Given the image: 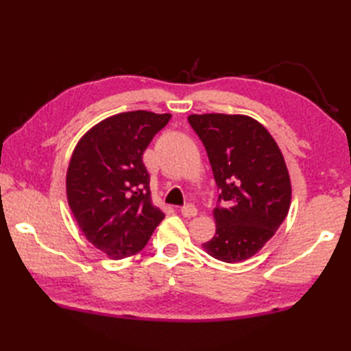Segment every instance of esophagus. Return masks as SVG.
<instances>
[{
    "mask_svg": "<svg viewBox=\"0 0 351 351\" xmlns=\"http://www.w3.org/2000/svg\"><path fill=\"white\" fill-rule=\"evenodd\" d=\"M181 214L184 217L191 219V217H196L197 215V208L195 205H185L181 208Z\"/></svg>",
    "mask_w": 351,
    "mask_h": 351,
    "instance_id": "1",
    "label": "esophagus"
}]
</instances>
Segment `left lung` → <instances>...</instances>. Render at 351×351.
I'll use <instances>...</instances> for the list:
<instances>
[{
    "instance_id": "left-lung-1",
    "label": "left lung",
    "mask_w": 351,
    "mask_h": 351,
    "mask_svg": "<svg viewBox=\"0 0 351 351\" xmlns=\"http://www.w3.org/2000/svg\"><path fill=\"white\" fill-rule=\"evenodd\" d=\"M202 140L217 187L215 235L202 244L223 263H241L264 247L285 220L291 181L274 138L255 119L243 114H190Z\"/></svg>"
}]
</instances>
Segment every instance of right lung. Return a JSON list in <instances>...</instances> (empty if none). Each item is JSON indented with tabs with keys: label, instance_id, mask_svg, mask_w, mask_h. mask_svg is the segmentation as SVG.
<instances>
[{
	"label": "right lung",
	"instance_id": "add662e5",
	"mask_svg": "<svg viewBox=\"0 0 351 351\" xmlns=\"http://www.w3.org/2000/svg\"><path fill=\"white\" fill-rule=\"evenodd\" d=\"M171 114L137 110L88 130L66 173V195L80 229L111 259L136 255L164 213L152 205L143 152Z\"/></svg>",
	"mask_w": 351,
	"mask_h": 351
}]
</instances>
